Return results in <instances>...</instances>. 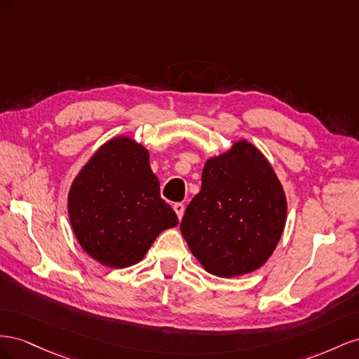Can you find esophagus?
<instances>
[{
    "instance_id": "34e87169",
    "label": "esophagus",
    "mask_w": 359,
    "mask_h": 359,
    "mask_svg": "<svg viewBox=\"0 0 359 359\" xmlns=\"http://www.w3.org/2000/svg\"><path fill=\"white\" fill-rule=\"evenodd\" d=\"M172 209H174V212H176V215H177V218L179 219H182V217H183V212H185V206H183L182 203H176L172 206Z\"/></svg>"
}]
</instances>
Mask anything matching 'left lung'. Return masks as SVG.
Segmentation results:
<instances>
[{"mask_svg": "<svg viewBox=\"0 0 359 359\" xmlns=\"http://www.w3.org/2000/svg\"><path fill=\"white\" fill-rule=\"evenodd\" d=\"M285 218L287 198L271 162L252 142L239 140L204 163L201 189L180 231L204 271L233 278L269 260Z\"/></svg>", "mask_w": 359, "mask_h": 359, "instance_id": "8db88e82", "label": "left lung"}]
</instances>
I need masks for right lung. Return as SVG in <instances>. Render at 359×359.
Returning a JSON list of instances; mask_svg holds the SVG:
<instances>
[{"label":"right lung","instance_id":"obj_1","mask_svg":"<svg viewBox=\"0 0 359 359\" xmlns=\"http://www.w3.org/2000/svg\"><path fill=\"white\" fill-rule=\"evenodd\" d=\"M67 213L81 248L114 269L141 262L159 234L179 224L159 196L149 150L129 135L108 140L78 171Z\"/></svg>","mask_w":359,"mask_h":359}]
</instances>
